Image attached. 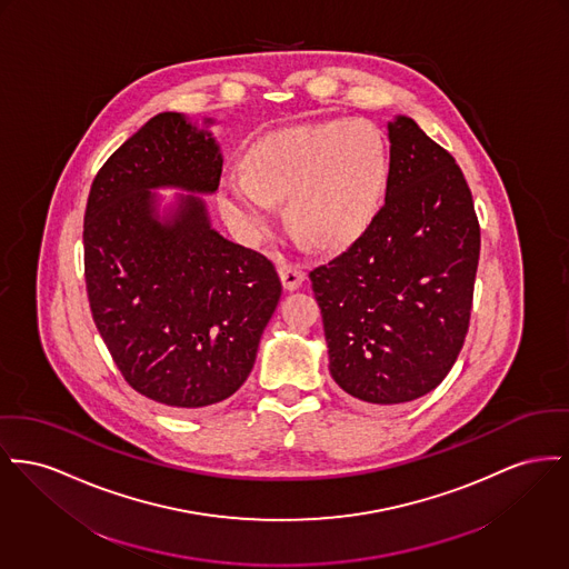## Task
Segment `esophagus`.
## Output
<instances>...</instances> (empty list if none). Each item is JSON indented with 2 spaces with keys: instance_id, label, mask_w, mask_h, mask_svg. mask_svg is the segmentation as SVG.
I'll use <instances>...</instances> for the list:
<instances>
[{
  "instance_id": "obj_1",
  "label": "esophagus",
  "mask_w": 569,
  "mask_h": 569,
  "mask_svg": "<svg viewBox=\"0 0 569 569\" xmlns=\"http://www.w3.org/2000/svg\"><path fill=\"white\" fill-rule=\"evenodd\" d=\"M277 270H279V277H281L283 288H286L288 292H295L297 288H301V283L305 281V272H302L301 267L281 260Z\"/></svg>"
}]
</instances>
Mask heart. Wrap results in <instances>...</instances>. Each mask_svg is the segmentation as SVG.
Listing matches in <instances>:
<instances>
[{"instance_id":"1","label":"heart","mask_w":569,"mask_h":569,"mask_svg":"<svg viewBox=\"0 0 569 569\" xmlns=\"http://www.w3.org/2000/svg\"><path fill=\"white\" fill-rule=\"evenodd\" d=\"M387 148L366 120L302 124L262 134L244 169L221 180L219 206L247 240L274 223V201H286L295 232L316 247H341L368 228L387 184Z\"/></svg>"}]
</instances>
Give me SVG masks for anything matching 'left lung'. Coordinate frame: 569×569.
Masks as SVG:
<instances>
[{
  "label": "left lung",
  "mask_w": 569,
  "mask_h": 569,
  "mask_svg": "<svg viewBox=\"0 0 569 569\" xmlns=\"http://www.w3.org/2000/svg\"><path fill=\"white\" fill-rule=\"evenodd\" d=\"M387 131L385 206L341 256L309 272L329 371L369 406L417 400L453 368L481 242L456 159L408 116Z\"/></svg>",
  "instance_id": "obj_1"
}]
</instances>
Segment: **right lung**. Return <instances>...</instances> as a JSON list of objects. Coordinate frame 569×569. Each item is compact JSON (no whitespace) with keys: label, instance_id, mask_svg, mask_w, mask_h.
<instances>
[{"label":"right lung","instance_id":"obj_1","mask_svg":"<svg viewBox=\"0 0 569 569\" xmlns=\"http://www.w3.org/2000/svg\"><path fill=\"white\" fill-rule=\"evenodd\" d=\"M166 111L97 173L83 219L92 318L124 380L176 410L234 396L281 297L262 253L219 234L201 196L219 189L217 139ZM157 188L182 194L162 206Z\"/></svg>","mask_w":569,"mask_h":569}]
</instances>
